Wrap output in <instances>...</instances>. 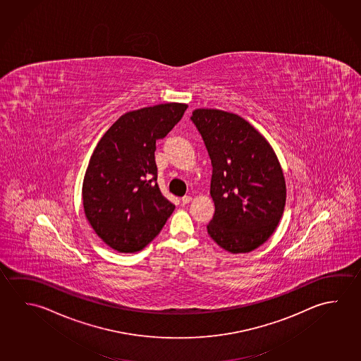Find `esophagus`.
I'll use <instances>...</instances> for the list:
<instances>
[{"mask_svg":"<svg viewBox=\"0 0 361 361\" xmlns=\"http://www.w3.org/2000/svg\"><path fill=\"white\" fill-rule=\"evenodd\" d=\"M181 202H183V204H189V202H191V196H190V195L183 196V199H181Z\"/></svg>","mask_w":361,"mask_h":361,"instance_id":"esophagus-1","label":"esophagus"}]
</instances>
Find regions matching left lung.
<instances>
[{
  "label": "left lung",
  "mask_w": 361,
  "mask_h": 361,
  "mask_svg": "<svg viewBox=\"0 0 361 361\" xmlns=\"http://www.w3.org/2000/svg\"><path fill=\"white\" fill-rule=\"evenodd\" d=\"M191 121L213 166L209 235L228 252H251L269 240L284 213L286 186L278 157L240 115L196 109Z\"/></svg>",
  "instance_id": "left-lung-1"
}]
</instances>
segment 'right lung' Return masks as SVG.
<instances>
[{"instance_id": "obj_1", "label": "right lung", "mask_w": 361, "mask_h": 361, "mask_svg": "<svg viewBox=\"0 0 361 361\" xmlns=\"http://www.w3.org/2000/svg\"><path fill=\"white\" fill-rule=\"evenodd\" d=\"M186 109V104L169 102L121 115L90 159L82 183L85 215L118 252L145 248L175 209L156 183L154 151Z\"/></svg>"}]
</instances>
